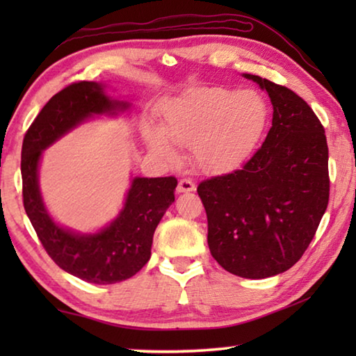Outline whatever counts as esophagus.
I'll return each instance as SVG.
<instances>
[{"instance_id": "34e87169", "label": "esophagus", "mask_w": 356, "mask_h": 356, "mask_svg": "<svg viewBox=\"0 0 356 356\" xmlns=\"http://www.w3.org/2000/svg\"><path fill=\"white\" fill-rule=\"evenodd\" d=\"M195 190H196V185H195V182H191L190 179H180L179 180V185H177L179 193H190V191H195Z\"/></svg>"}]
</instances>
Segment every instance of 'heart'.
Masks as SVG:
<instances>
[{
    "label": "heart",
    "mask_w": 356,
    "mask_h": 356,
    "mask_svg": "<svg viewBox=\"0 0 356 356\" xmlns=\"http://www.w3.org/2000/svg\"><path fill=\"white\" fill-rule=\"evenodd\" d=\"M161 127L147 122L143 129L149 149L165 161L176 160L171 140L188 146L201 171L222 174L248 161L265 136L270 106L252 89L202 86L163 102Z\"/></svg>",
    "instance_id": "heart-1"
}]
</instances>
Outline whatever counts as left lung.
<instances>
[{"label":"left lung","mask_w":356,"mask_h":356,"mask_svg":"<svg viewBox=\"0 0 356 356\" xmlns=\"http://www.w3.org/2000/svg\"><path fill=\"white\" fill-rule=\"evenodd\" d=\"M267 91L272 129L243 168L197 185L207 243L229 273L280 275L308 248L328 206V146L311 106L286 86L243 74Z\"/></svg>","instance_id":"obj_1"}]
</instances>
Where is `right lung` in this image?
Segmentation results:
<instances>
[{"instance_id": "right-lung-1", "label": "right lung", "mask_w": 356, "mask_h": 356, "mask_svg": "<svg viewBox=\"0 0 356 356\" xmlns=\"http://www.w3.org/2000/svg\"><path fill=\"white\" fill-rule=\"evenodd\" d=\"M105 88L104 83L80 81L53 95L28 129L22 147L23 206L40 243L58 267L92 284L125 281L147 264L154 232L177 186L176 177H134L120 212L97 232H78L53 220L39 186L42 154L89 119L130 110L127 100L110 97Z\"/></svg>"}]
</instances>
